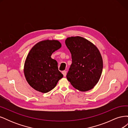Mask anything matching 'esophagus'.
<instances>
[{
    "instance_id": "1",
    "label": "esophagus",
    "mask_w": 128,
    "mask_h": 128,
    "mask_svg": "<svg viewBox=\"0 0 128 128\" xmlns=\"http://www.w3.org/2000/svg\"><path fill=\"white\" fill-rule=\"evenodd\" d=\"M62 74H63V75H64V77H66V75H67V72H66V71H62Z\"/></svg>"
}]
</instances>
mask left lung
Returning <instances> with one entry per match:
<instances>
[{"label":"left lung","instance_id":"left-lung-1","mask_svg":"<svg viewBox=\"0 0 128 128\" xmlns=\"http://www.w3.org/2000/svg\"><path fill=\"white\" fill-rule=\"evenodd\" d=\"M65 43L72 59L67 75L68 80L80 91L91 90L99 82L102 71L103 61L99 50L80 36L68 37Z\"/></svg>","mask_w":128,"mask_h":128}]
</instances>
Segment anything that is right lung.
I'll return each instance as SVG.
<instances>
[{
	"label": "right lung",
	"instance_id": "add662e5",
	"mask_svg": "<svg viewBox=\"0 0 128 128\" xmlns=\"http://www.w3.org/2000/svg\"><path fill=\"white\" fill-rule=\"evenodd\" d=\"M61 47L59 41L47 40L37 42L30 50L24 62V74L27 82L35 90L47 93L63 77L57 61L51 57Z\"/></svg>",
	"mask_w": 128,
	"mask_h": 128
}]
</instances>
